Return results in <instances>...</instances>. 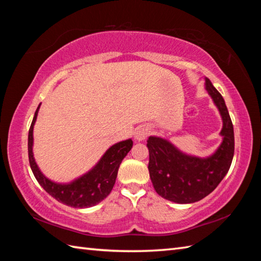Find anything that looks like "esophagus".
Returning a JSON list of instances; mask_svg holds the SVG:
<instances>
[{"instance_id": "esophagus-1", "label": "esophagus", "mask_w": 261, "mask_h": 261, "mask_svg": "<svg viewBox=\"0 0 261 261\" xmlns=\"http://www.w3.org/2000/svg\"><path fill=\"white\" fill-rule=\"evenodd\" d=\"M148 135H149V130L147 129V127L146 126H140V127H138V129L135 132V139L137 141H142V140L146 139Z\"/></svg>"}]
</instances>
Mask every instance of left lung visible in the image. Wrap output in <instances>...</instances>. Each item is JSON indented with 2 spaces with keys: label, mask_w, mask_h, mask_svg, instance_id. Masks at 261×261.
Listing matches in <instances>:
<instances>
[{
  "label": "left lung",
  "mask_w": 261,
  "mask_h": 261,
  "mask_svg": "<svg viewBox=\"0 0 261 261\" xmlns=\"http://www.w3.org/2000/svg\"><path fill=\"white\" fill-rule=\"evenodd\" d=\"M205 90L222 118V142L208 157L187 154L160 137L148 138L149 175L153 188L170 202L188 204L212 193L230 169L234 153L233 124L222 95L205 77Z\"/></svg>",
  "instance_id": "left-lung-1"
}]
</instances>
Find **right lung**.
Wrapping results in <instances>:
<instances>
[{"label":"right lung","mask_w":261,"mask_h":261,"mask_svg":"<svg viewBox=\"0 0 261 261\" xmlns=\"http://www.w3.org/2000/svg\"><path fill=\"white\" fill-rule=\"evenodd\" d=\"M40 104L33 116L32 123L28 136V152H29V163L33 175L39 184L42 186L49 195L56 198L58 202L76 208H85L96 205L107 197L112 191L115 184L118 170L122 160L131 150V139L120 141L110 147L102 158L94 167L86 174L70 182L53 181L41 173L33 157V125L36 123Z\"/></svg>","instance_id":"1"}]
</instances>
